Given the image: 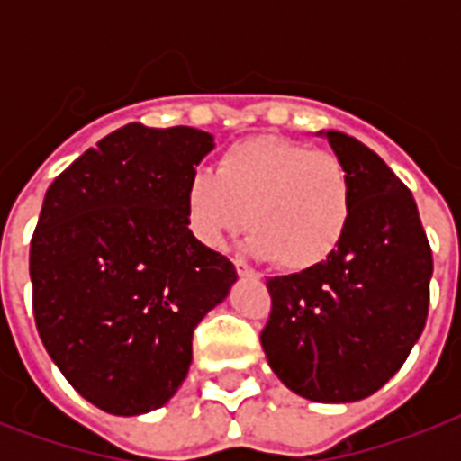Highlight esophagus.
I'll return each instance as SVG.
<instances>
[{
	"label": "esophagus",
	"instance_id": "34e87169",
	"mask_svg": "<svg viewBox=\"0 0 461 461\" xmlns=\"http://www.w3.org/2000/svg\"><path fill=\"white\" fill-rule=\"evenodd\" d=\"M234 266H237V273L239 277H246V280H260V275L253 270V267H249L244 263V260H234Z\"/></svg>",
	"mask_w": 461,
	"mask_h": 461
}]
</instances>
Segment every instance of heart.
I'll return each instance as SVG.
<instances>
[{
  "label": "heart",
  "instance_id": "b5f03b06",
  "mask_svg": "<svg viewBox=\"0 0 461 461\" xmlns=\"http://www.w3.org/2000/svg\"><path fill=\"white\" fill-rule=\"evenodd\" d=\"M184 212L191 237L205 249L220 251L246 224V251L303 273L342 246L351 181L335 155L280 136H253L227 148L215 174L198 169L188 176Z\"/></svg>",
  "mask_w": 461,
  "mask_h": 461
}]
</instances>
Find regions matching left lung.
Returning <instances> with one entry per match:
<instances>
[{"label": "left lung", "instance_id": "1", "mask_svg": "<svg viewBox=\"0 0 461 461\" xmlns=\"http://www.w3.org/2000/svg\"><path fill=\"white\" fill-rule=\"evenodd\" d=\"M351 181V220L328 263L270 277L260 344L303 400L347 404L378 393L407 361L429 315L433 256L414 195L361 140L318 131Z\"/></svg>", "mask_w": 461, "mask_h": 461}]
</instances>
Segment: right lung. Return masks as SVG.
Segmentation results:
<instances>
[{
    "mask_svg": "<svg viewBox=\"0 0 461 461\" xmlns=\"http://www.w3.org/2000/svg\"><path fill=\"white\" fill-rule=\"evenodd\" d=\"M212 148L201 129L133 122L47 188L31 241L35 325L61 375L107 414L172 400L195 325L237 282L184 212L188 176Z\"/></svg>",
    "mask_w": 461,
    "mask_h": 461,
    "instance_id": "right-lung-1",
    "label": "right lung"
}]
</instances>
